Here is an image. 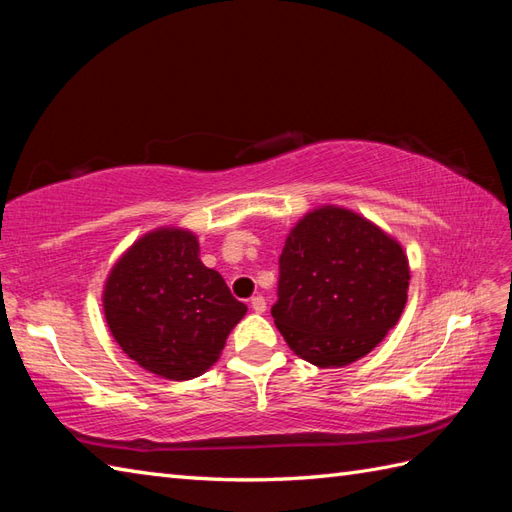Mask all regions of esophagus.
Masks as SVG:
<instances>
[{"label":"esophagus","instance_id":"34e87169","mask_svg":"<svg viewBox=\"0 0 512 512\" xmlns=\"http://www.w3.org/2000/svg\"><path fill=\"white\" fill-rule=\"evenodd\" d=\"M250 308H253L259 314L266 312V299L262 295H255L253 299H250Z\"/></svg>","mask_w":512,"mask_h":512}]
</instances>
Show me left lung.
<instances>
[{"mask_svg":"<svg viewBox=\"0 0 512 512\" xmlns=\"http://www.w3.org/2000/svg\"><path fill=\"white\" fill-rule=\"evenodd\" d=\"M400 244L339 206L308 213L279 257L277 330L303 361L343 367L369 354L407 303Z\"/></svg>","mask_w":512,"mask_h":512,"instance_id":"obj_1","label":"left lung"}]
</instances>
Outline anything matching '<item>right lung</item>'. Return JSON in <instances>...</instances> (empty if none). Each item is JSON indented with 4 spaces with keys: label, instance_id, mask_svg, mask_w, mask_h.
I'll list each match as a JSON object with an SVG mask.
<instances>
[{
    "label": "right lung",
    "instance_id": "obj_1",
    "mask_svg": "<svg viewBox=\"0 0 512 512\" xmlns=\"http://www.w3.org/2000/svg\"><path fill=\"white\" fill-rule=\"evenodd\" d=\"M105 319L116 343L162 378L206 372L246 314L217 270L200 262V244L180 228H158L127 250L107 277Z\"/></svg>",
    "mask_w": 512,
    "mask_h": 512
}]
</instances>
